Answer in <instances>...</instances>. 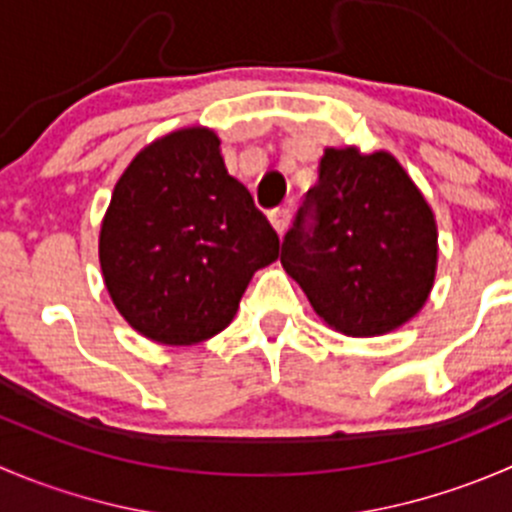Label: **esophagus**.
I'll use <instances>...</instances> for the list:
<instances>
[{"label": "esophagus", "instance_id": "1", "mask_svg": "<svg viewBox=\"0 0 512 512\" xmlns=\"http://www.w3.org/2000/svg\"><path fill=\"white\" fill-rule=\"evenodd\" d=\"M290 220H292V212H290V207H275V210L270 212V222H272V227H275L277 232H285L287 227H290Z\"/></svg>", "mask_w": 512, "mask_h": 512}]
</instances>
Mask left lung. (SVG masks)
I'll return each mask as SVG.
<instances>
[{
	"mask_svg": "<svg viewBox=\"0 0 512 512\" xmlns=\"http://www.w3.org/2000/svg\"><path fill=\"white\" fill-rule=\"evenodd\" d=\"M317 172L282 240V267L332 330L385 335L418 315L433 290V210L390 152L327 147Z\"/></svg>",
	"mask_w": 512,
	"mask_h": 512,
	"instance_id": "left-lung-1",
	"label": "left lung"
}]
</instances>
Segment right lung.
Segmentation results:
<instances>
[{
    "mask_svg": "<svg viewBox=\"0 0 512 512\" xmlns=\"http://www.w3.org/2000/svg\"><path fill=\"white\" fill-rule=\"evenodd\" d=\"M280 237L242 182L227 175L220 137L187 127L147 145L122 172L99 230V265L119 315L162 345L225 330Z\"/></svg>",
    "mask_w": 512,
    "mask_h": 512,
    "instance_id": "1",
    "label": "right lung"
}]
</instances>
